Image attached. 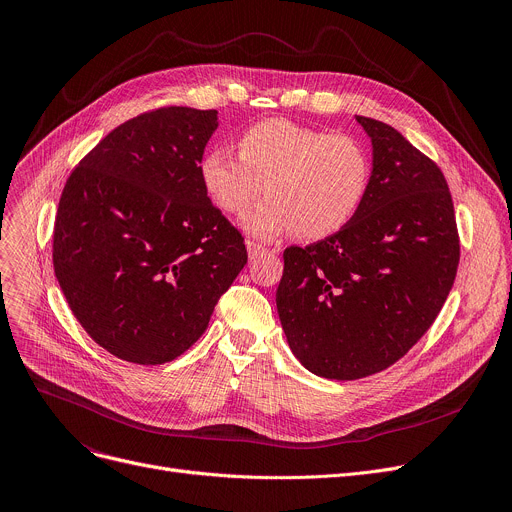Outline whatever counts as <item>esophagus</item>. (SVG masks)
<instances>
[{
	"mask_svg": "<svg viewBox=\"0 0 512 512\" xmlns=\"http://www.w3.org/2000/svg\"><path fill=\"white\" fill-rule=\"evenodd\" d=\"M247 251H249V257L255 259V257L263 255L267 249H265L261 243H257V241H247ZM273 251H275V249H273Z\"/></svg>",
	"mask_w": 512,
	"mask_h": 512,
	"instance_id": "esophagus-1",
	"label": "esophagus"
}]
</instances>
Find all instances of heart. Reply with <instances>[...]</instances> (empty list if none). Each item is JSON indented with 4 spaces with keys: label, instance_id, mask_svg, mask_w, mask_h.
<instances>
[{
    "label": "heart",
    "instance_id": "1",
    "mask_svg": "<svg viewBox=\"0 0 512 512\" xmlns=\"http://www.w3.org/2000/svg\"><path fill=\"white\" fill-rule=\"evenodd\" d=\"M204 192L216 208L243 214L263 192L269 196L243 218L259 239L298 231L304 239H328L358 214L371 184V156L344 133L267 119L239 139V154L212 148L200 164Z\"/></svg>",
    "mask_w": 512,
    "mask_h": 512
}]
</instances>
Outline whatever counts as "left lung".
<instances>
[{
	"instance_id": "8db88e82",
	"label": "left lung",
	"mask_w": 512,
	"mask_h": 512,
	"mask_svg": "<svg viewBox=\"0 0 512 512\" xmlns=\"http://www.w3.org/2000/svg\"><path fill=\"white\" fill-rule=\"evenodd\" d=\"M356 121L373 141L367 198L344 231L283 251L275 298L291 352L336 381L403 358L440 314L460 263L442 170L391 125Z\"/></svg>"
}]
</instances>
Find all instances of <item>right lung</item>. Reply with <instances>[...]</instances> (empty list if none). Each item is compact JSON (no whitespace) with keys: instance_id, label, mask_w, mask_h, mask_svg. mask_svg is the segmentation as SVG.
<instances>
[{"instance_id":"obj_1","label":"right lung","mask_w":512,"mask_h":512,"mask_svg":"<svg viewBox=\"0 0 512 512\" xmlns=\"http://www.w3.org/2000/svg\"><path fill=\"white\" fill-rule=\"evenodd\" d=\"M216 127L214 109L141 113L64 184L54 273L79 324L121 360L162 364L186 352L247 263L243 235L200 180Z\"/></svg>"}]
</instances>
